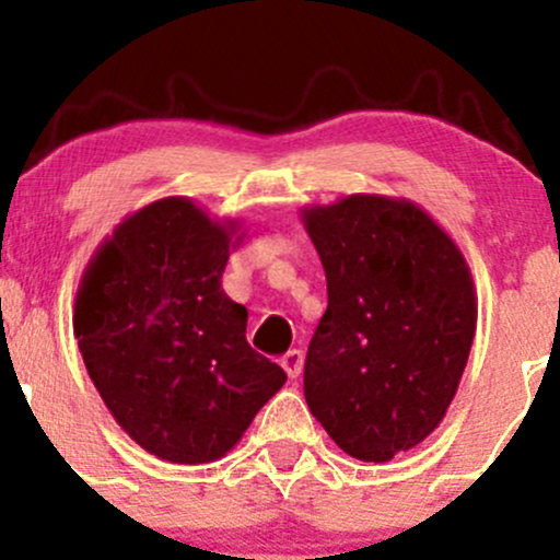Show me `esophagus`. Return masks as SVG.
Segmentation results:
<instances>
[{"label":"esophagus","instance_id":"1","mask_svg":"<svg viewBox=\"0 0 560 560\" xmlns=\"http://www.w3.org/2000/svg\"><path fill=\"white\" fill-rule=\"evenodd\" d=\"M302 363H305V355L302 350H289L284 358H281V369L287 371L289 378H298L302 374Z\"/></svg>","mask_w":560,"mask_h":560}]
</instances>
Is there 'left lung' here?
Returning <instances> with one entry per match:
<instances>
[{"label": "left lung", "instance_id": "left-lung-1", "mask_svg": "<svg viewBox=\"0 0 560 560\" xmlns=\"http://www.w3.org/2000/svg\"><path fill=\"white\" fill-rule=\"evenodd\" d=\"M329 307L305 358V400L352 458L387 464L421 445L458 392L474 331L471 268L440 223L405 197L305 205Z\"/></svg>", "mask_w": 560, "mask_h": 560}]
</instances>
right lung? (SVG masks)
I'll list each match as a JSON object with an SVG mask.
<instances>
[{
    "instance_id": "add662e5",
    "label": "right lung",
    "mask_w": 560,
    "mask_h": 560,
    "mask_svg": "<svg viewBox=\"0 0 560 560\" xmlns=\"http://www.w3.org/2000/svg\"><path fill=\"white\" fill-rule=\"evenodd\" d=\"M189 197L128 213L83 268L73 334L124 432L160 460L223 458L287 374L247 345V307L223 292L247 229Z\"/></svg>"
}]
</instances>
